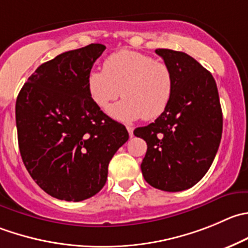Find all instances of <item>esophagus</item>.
<instances>
[{"mask_svg":"<svg viewBox=\"0 0 248 248\" xmlns=\"http://www.w3.org/2000/svg\"><path fill=\"white\" fill-rule=\"evenodd\" d=\"M127 131H128V133H129V137H133V127H131V126H127Z\"/></svg>","mask_w":248,"mask_h":248,"instance_id":"esophagus-1","label":"esophagus"}]
</instances>
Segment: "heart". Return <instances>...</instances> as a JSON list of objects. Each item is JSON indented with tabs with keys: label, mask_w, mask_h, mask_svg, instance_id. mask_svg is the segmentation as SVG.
<instances>
[{
	"label": "heart",
	"mask_w": 248,
	"mask_h": 248,
	"mask_svg": "<svg viewBox=\"0 0 248 248\" xmlns=\"http://www.w3.org/2000/svg\"><path fill=\"white\" fill-rule=\"evenodd\" d=\"M86 87L91 100L103 111L121 93L124 99L109 110L114 119L154 120L170 104L173 78L165 63L137 50L121 49L104 60L103 70L88 74Z\"/></svg>",
	"instance_id": "b5f03b06"
}]
</instances>
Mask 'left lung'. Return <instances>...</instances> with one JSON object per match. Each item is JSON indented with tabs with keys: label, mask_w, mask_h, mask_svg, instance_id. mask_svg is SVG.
<instances>
[{
	"label": "left lung",
	"mask_w": 248,
	"mask_h": 248,
	"mask_svg": "<svg viewBox=\"0 0 248 248\" xmlns=\"http://www.w3.org/2000/svg\"><path fill=\"white\" fill-rule=\"evenodd\" d=\"M173 78V93L155 122L134 129L146 141L144 179L163 191H182L200 182L219 148L223 115L217 85L186 53L158 48Z\"/></svg>",
	"instance_id": "obj_1"
}]
</instances>
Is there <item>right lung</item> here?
Masks as SVG:
<instances>
[{
	"mask_svg": "<svg viewBox=\"0 0 248 248\" xmlns=\"http://www.w3.org/2000/svg\"><path fill=\"white\" fill-rule=\"evenodd\" d=\"M105 46L92 43L38 66L16 98L21 158L48 195L78 201L102 190L108 166L128 140L126 127L105 115L88 95V74Z\"/></svg>",
	"mask_w": 248,
	"mask_h": 248,
	"instance_id": "1",
	"label": "right lung"
}]
</instances>
